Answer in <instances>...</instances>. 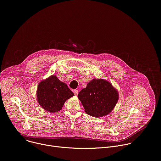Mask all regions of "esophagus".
I'll list each match as a JSON object with an SVG mask.
<instances>
[{"label":"esophagus","mask_w":161,"mask_h":161,"mask_svg":"<svg viewBox=\"0 0 161 161\" xmlns=\"http://www.w3.org/2000/svg\"><path fill=\"white\" fill-rule=\"evenodd\" d=\"M74 93L75 95H78V90H77V89H76V90H74Z\"/></svg>","instance_id":"obj_1"}]
</instances>
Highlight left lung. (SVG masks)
I'll list each match as a JSON object with an SVG mask.
<instances>
[{
    "mask_svg": "<svg viewBox=\"0 0 161 161\" xmlns=\"http://www.w3.org/2000/svg\"><path fill=\"white\" fill-rule=\"evenodd\" d=\"M85 112L94 117L108 115L118 100V92L104 79H93L78 94Z\"/></svg>",
    "mask_w": 161,
    "mask_h": 161,
    "instance_id": "8db88e82",
    "label": "left lung"
}]
</instances>
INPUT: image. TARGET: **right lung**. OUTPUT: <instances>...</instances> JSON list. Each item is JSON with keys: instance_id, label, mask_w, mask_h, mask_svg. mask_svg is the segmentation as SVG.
<instances>
[{"instance_id": "add662e5", "label": "right lung", "mask_w": 161, "mask_h": 161, "mask_svg": "<svg viewBox=\"0 0 161 161\" xmlns=\"http://www.w3.org/2000/svg\"><path fill=\"white\" fill-rule=\"evenodd\" d=\"M36 95L38 102L42 108L50 113L61 111L66 100L74 95L68 86L56 75L41 81Z\"/></svg>"}]
</instances>
